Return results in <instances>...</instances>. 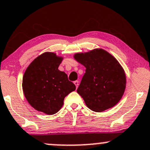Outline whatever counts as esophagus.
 Listing matches in <instances>:
<instances>
[{"instance_id": "1", "label": "esophagus", "mask_w": 150, "mask_h": 150, "mask_svg": "<svg viewBox=\"0 0 150 150\" xmlns=\"http://www.w3.org/2000/svg\"><path fill=\"white\" fill-rule=\"evenodd\" d=\"M74 84L75 85L76 88H78V86H79V81L78 80H75V81H74Z\"/></svg>"}]
</instances>
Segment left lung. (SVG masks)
<instances>
[{
	"mask_svg": "<svg viewBox=\"0 0 150 150\" xmlns=\"http://www.w3.org/2000/svg\"><path fill=\"white\" fill-rule=\"evenodd\" d=\"M74 59L86 67L77 92L86 105L102 112L119 103L124 93L127 78L117 59L103 49L75 53Z\"/></svg>",
	"mask_w": 150,
	"mask_h": 150,
	"instance_id": "left-lung-1",
	"label": "left lung"
}]
</instances>
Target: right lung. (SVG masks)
I'll use <instances>...</instances> for the list:
<instances>
[{
    "instance_id": "add662e5",
    "label": "right lung",
    "mask_w": 150,
    "mask_h": 150,
    "mask_svg": "<svg viewBox=\"0 0 150 150\" xmlns=\"http://www.w3.org/2000/svg\"><path fill=\"white\" fill-rule=\"evenodd\" d=\"M62 59L56 53L46 52L30 63L23 74L22 89L28 103L47 115L58 112L64 98L76 88L67 74L58 70Z\"/></svg>"
}]
</instances>
